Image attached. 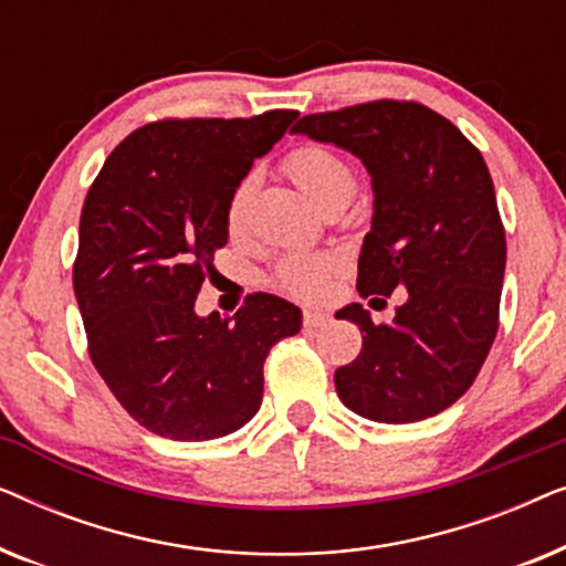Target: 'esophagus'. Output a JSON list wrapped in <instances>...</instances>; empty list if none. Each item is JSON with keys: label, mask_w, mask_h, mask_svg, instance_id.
Wrapping results in <instances>:
<instances>
[{"label": "esophagus", "mask_w": 566, "mask_h": 566, "mask_svg": "<svg viewBox=\"0 0 566 566\" xmlns=\"http://www.w3.org/2000/svg\"><path fill=\"white\" fill-rule=\"evenodd\" d=\"M329 316L324 312H314V308H306L304 312V327L306 329H319V327H327Z\"/></svg>", "instance_id": "obj_1"}]
</instances>
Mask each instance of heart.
Returning <instances> with one entry per match:
<instances>
[{
	"label": "heart",
	"mask_w": 566,
	"mask_h": 566,
	"mask_svg": "<svg viewBox=\"0 0 566 566\" xmlns=\"http://www.w3.org/2000/svg\"><path fill=\"white\" fill-rule=\"evenodd\" d=\"M285 169L296 180L306 196H312L322 208H329L343 200H350L355 192V169L343 154L324 144H304L293 149L285 159ZM258 188V177L247 175L231 190L227 203V231L239 239L247 231V216ZM337 270V260L332 254L319 252H293L277 262L273 283L275 289L296 298H319L327 291L332 273Z\"/></svg>",
	"instance_id": "1"
}]
</instances>
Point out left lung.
I'll return each mask as SVG.
<instances>
[{
  "instance_id": "obj_1",
  "label": "left lung",
  "mask_w": 566,
  "mask_h": 566,
  "mask_svg": "<svg viewBox=\"0 0 566 566\" xmlns=\"http://www.w3.org/2000/svg\"><path fill=\"white\" fill-rule=\"evenodd\" d=\"M291 134L343 146L366 165L376 198L358 293L407 291L391 324L360 304L337 312L363 335L358 358L335 370L339 399L376 422L443 412L474 384L500 327L507 242L482 151L415 99L312 113Z\"/></svg>"
}]
</instances>
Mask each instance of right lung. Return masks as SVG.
I'll return each instance as SVG.
<instances>
[{
  "label": "right lung",
  "instance_id": "right-lung-1",
  "mask_svg": "<svg viewBox=\"0 0 566 566\" xmlns=\"http://www.w3.org/2000/svg\"><path fill=\"white\" fill-rule=\"evenodd\" d=\"M296 111L165 118L115 146L84 198L74 293L92 366L120 407L172 440H211L262 401L270 347L301 329L298 306L252 293L234 319L196 298L227 244V203Z\"/></svg>",
  "mask_w": 566,
  "mask_h": 566
}]
</instances>
